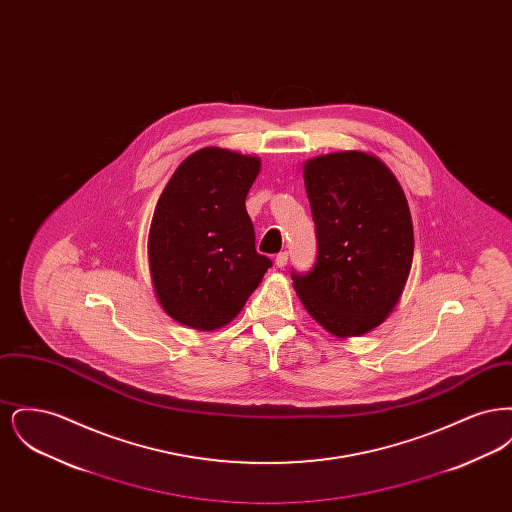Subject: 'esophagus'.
<instances>
[{"label":"esophagus","mask_w":512,"mask_h":512,"mask_svg":"<svg viewBox=\"0 0 512 512\" xmlns=\"http://www.w3.org/2000/svg\"><path fill=\"white\" fill-rule=\"evenodd\" d=\"M274 263H276V267L278 268L286 267V265H288V253H286V251L278 253L276 259H274Z\"/></svg>","instance_id":"esophagus-1"}]
</instances>
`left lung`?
<instances>
[{"instance_id": "8db88e82", "label": "left lung", "mask_w": 512, "mask_h": 512, "mask_svg": "<svg viewBox=\"0 0 512 512\" xmlns=\"http://www.w3.org/2000/svg\"><path fill=\"white\" fill-rule=\"evenodd\" d=\"M317 226V261L292 270L309 315L338 338L361 336L397 305L413 265V220L390 169L363 151L320 155L303 167Z\"/></svg>"}]
</instances>
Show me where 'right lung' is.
I'll return each mask as SVG.
<instances>
[{
    "label": "right lung",
    "mask_w": 512,
    "mask_h": 512,
    "mask_svg": "<svg viewBox=\"0 0 512 512\" xmlns=\"http://www.w3.org/2000/svg\"><path fill=\"white\" fill-rule=\"evenodd\" d=\"M261 161L203 147L174 171L157 201L149 272L157 299L176 322L217 330L244 309L272 261L255 249L245 197Z\"/></svg>",
    "instance_id": "right-lung-1"
}]
</instances>
